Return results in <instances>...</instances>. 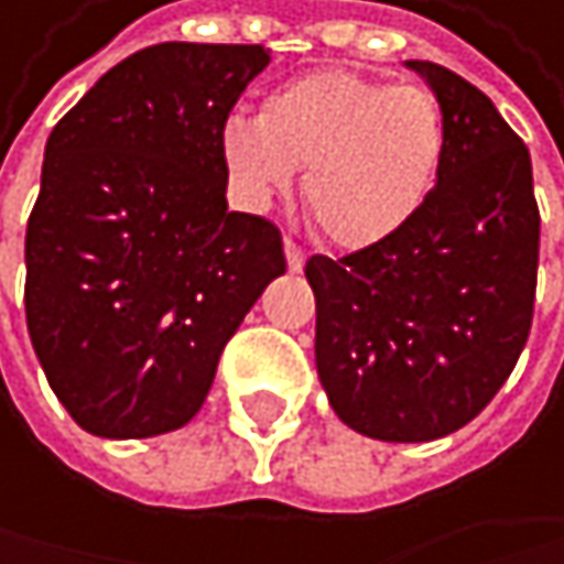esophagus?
I'll use <instances>...</instances> for the list:
<instances>
[{"label":"esophagus","instance_id":"obj_1","mask_svg":"<svg viewBox=\"0 0 564 564\" xmlns=\"http://www.w3.org/2000/svg\"><path fill=\"white\" fill-rule=\"evenodd\" d=\"M284 253H288V267H291V270H301V267H304V260H307V257H304V250H301L294 240H284Z\"/></svg>","mask_w":564,"mask_h":564}]
</instances>
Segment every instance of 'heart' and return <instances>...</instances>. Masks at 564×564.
Listing matches in <instances>:
<instances>
[{
  "mask_svg": "<svg viewBox=\"0 0 564 564\" xmlns=\"http://www.w3.org/2000/svg\"><path fill=\"white\" fill-rule=\"evenodd\" d=\"M446 155V115L426 87L317 70L276 87L260 115L219 124L232 196L267 209L304 170V203L335 243H382L413 219Z\"/></svg>",
  "mask_w": 564,
  "mask_h": 564,
  "instance_id": "heart-1",
  "label": "heart"
}]
</instances>
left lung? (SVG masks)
Listing matches in <instances>:
<instances>
[{"mask_svg":"<svg viewBox=\"0 0 564 564\" xmlns=\"http://www.w3.org/2000/svg\"><path fill=\"white\" fill-rule=\"evenodd\" d=\"M446 115L423 209L341 260L311 257L317 379L345 426L386 443L457 433L497 395L528 341L538 280L531 155L487 94L405 59Z\"/></svg>","mask_w":564,"mask_h":564,"instance_id":"obj_1","label":"left lung"}]
</instances>
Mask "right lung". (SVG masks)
<instances>
[{"label": "right lung", "mask_w": 564, "mask_h": 564, "mask_svg": "<svg viewBox=\"0 0 564 564\" xmlns=\"http://www.w3.org/2000/svg\"><path fill=\"white\" fill-rule=\"evenodd\" d=\"M263 46L159 43L107 70L46 141L26 324L50 389L104 440L199 413L226 341L288 270L280 229L226 209L219 124Z\"/></svg>", "instance_id": "right-lung-1"}]
</instances>
